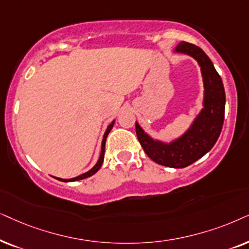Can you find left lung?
<instances>
[{
	"label": "left lung",
	"instance_id": "left-lung-1",
	"mask_svg": "<svg viewBox=\"0 0 249 249\" xmlns=\"http://www.w3.org/2000/svg\"><path fill=\"white\" fill-rule=\"evenodd\" d=\"M174 53L189 55L199 66L204 85L203 108L190 126L171 141L152 138L138 122H135V131L144 152L155 163L167 167L183 168L206 155L220 137L224 121L225 92L221 76L200 48L181 42L175 48Z\"/></svg>",
	"mask_w": 249,
	"mask_h": 249
}]
</instances>
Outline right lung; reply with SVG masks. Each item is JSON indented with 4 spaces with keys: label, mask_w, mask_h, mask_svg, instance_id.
<instances>
[{
    "label": "right lung",
    "mask_w": 249,
    "mask_h": 249,
    "mask_svg": "<svg viewBox=\"0 0 249 249\" xmlns=\"http://www.w3.org/2000/svg\"><path fill=\"white\" fill-rule=\"evenodd\" d=\"M114 124H115V119L110 123V124L108 125V127L106 128V132H105L104 138H102V142H101V152H100V156H99L98 161H97V163H95V165H94L93 167L91 168V170H89L88 172H85V173H83V174H81V175H78V177H76V178H55V177H53V178H57V180H60V181H62V182H74V181L83 180V178H89V177H92V175L97 173V172H98L99 170H100V167H101L102 163H104L106 140H107V137H108L109 132L111 131V128H112V126H114Z\"/></svg>",
    "instance_id": "right-lung-1"
}]
</instances>
